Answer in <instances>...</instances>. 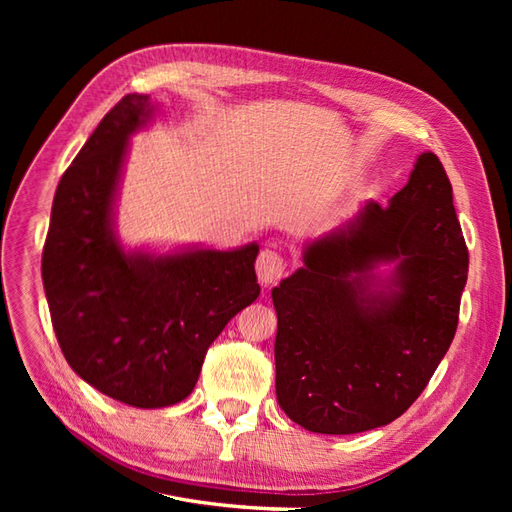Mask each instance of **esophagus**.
Segmentation results:
<instances>
[{"mask_svg": "<svg viewBox=\"0 0 512 512\" xmlns=\"http://www.w3.org/2000/svg\"><path fill=\"white\" fill-rule=\"evenodd\" d=\"M286 269L284 258L277 254L275 250H262L258 260H256V273H258V282L262 286H271L282 280Z\"/></svg>", "mask_w": 512, "mask_h": 512, "instance_id": "esophagus-1", "label": "esophagus"}]
</instances>
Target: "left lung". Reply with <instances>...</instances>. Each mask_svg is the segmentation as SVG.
I'll return each instance as SVG.
<instances>
[{
    "label": "left lung",
    "instance_id": "1",
    "mask_svg": "<svg viewBox=\"0 0 512 512\" xmlns=\"http://www.w3.org/2000/svg\"><path fill=\"white\" fill-rule=\"evenodd\" d=\"M468 247L436 153L416 158L389 205L303 245V267L271 290L275 393L290 421L348 436L393 423L451 346Z\"/></svg>",
    "mask_w": 512,
    "mask_h": 512
}]
</instances>
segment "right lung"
I'll use <instances>...</instances> for the list:
<instances>
[{
    "mask_svg": "<svg viewBox=\"0 0 512 512\" xmlns=\"http://www.w3.org/2000/svg\"><path fill=\"white\" fill-rule=\"evenodd\" d=\"M156 104L128 94L61 177L42 254L53 329L68 365L87 384L134 408L188 397L205 354L226 324L260 294V245H123L117 200L130 138Z\"/></svg>",
    "mask_w": 512,
    "mask_h": 512,
    "instance_id": "1",
    "label": "right lung"
}]
</instances>
